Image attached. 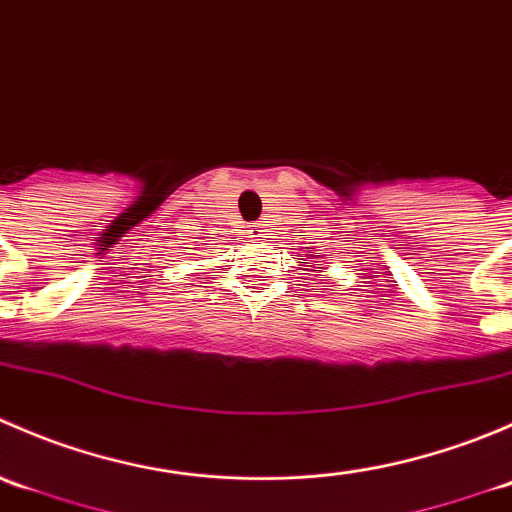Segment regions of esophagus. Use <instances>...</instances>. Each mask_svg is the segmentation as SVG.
<instances>
[{
    "mask_svg": "<svg viewBox=\"0 0 512 512\" xmlns=\"http://www.w3.org/2000/svg\"><path fill=\"white\" fill-rule=\"evenodd\" d=\"M250 237H255V240H262V237H267V232H270V220H257V223L250 225Z\"/></svg>",
    "mask_w": 512,
    "mask_h": 512,
    "instance_id": "34e87169",
    "label": "esophagus"
}]
</instances>
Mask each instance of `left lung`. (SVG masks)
Here are the masks:
<instances>
[{"instance_id":"obj_1","label":"left lung","mask_w":512,"mask_h":512,"mask_svg":"<svg viewBox=\"0 0 512 512\" xmlns=\"http://www.w3.org/2000/svg\"><path fill=\"white\" fill-rule=\"evenodd\" d=\"M312 257H317V255H312ZM309 265H312V262H307V267H309Z\"/></svg>"}]
</instances>
